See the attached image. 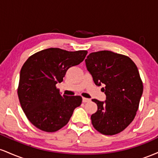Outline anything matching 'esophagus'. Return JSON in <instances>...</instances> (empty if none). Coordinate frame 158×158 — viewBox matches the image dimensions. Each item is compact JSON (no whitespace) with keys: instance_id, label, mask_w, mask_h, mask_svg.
Returning a JSON list of instances; mask_svg holds the SVG:
<instances>
[{"instance_id":"34e87169","label":"esophagus","mask_w":158,"mask_h":158,"mask_svg":"<svg viewBox=\"0 0 158 158\" xmlns=\"http://www.w3.org/2000/svg\"><path fill=\"white\" fill-rule=\"evenodd\" d=\"M89 101H90V99H88V98H85V97L82 98L83 102H89Z\"/></svg>"}]
</instances>
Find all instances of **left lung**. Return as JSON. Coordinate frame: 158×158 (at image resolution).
<instances>
[{
  "instance_id": "obj_1",
  "label": "left lung",
  "mask_w": 158,
  "mask_h": 158,
  "mask_svg": "<svg viewBox=\"0 0 158 158\" xmlns=\"http://www.w3.org/2000/svg\"><path fill=\"white\" fill-rule=\"evenodd\" d=\"M85 64L93 80L106 99H92L97 110L90 117L96 130L105 135L121 132L133 121L138 109L143 86L137 66L128 56L102 50L87 56Z\"/></svg>"
}]
</instances>
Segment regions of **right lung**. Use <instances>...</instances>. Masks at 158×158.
<instances>
[{
    "instance_id": "right-lung-1",
    "label": "right lung",
    "mask_w": 158,
    "mask_h": 158,
    "mask_svg": "<svg viewBox=\"0 0 158 158\" xmlns=\"http://www.w3.org/2000/svg\"><path fill=\"white\" fill-rule=\"evenodd\" d=\"M88 51L48 48L28 58L20 72L18 95L27 119L41 131L54 132L68 124L81 103L80 96H61L56 85L70 67L85 59Z\"/></svg>"
}]
</instances>
